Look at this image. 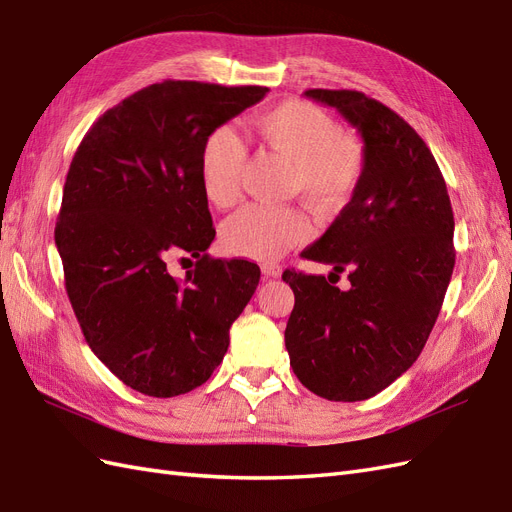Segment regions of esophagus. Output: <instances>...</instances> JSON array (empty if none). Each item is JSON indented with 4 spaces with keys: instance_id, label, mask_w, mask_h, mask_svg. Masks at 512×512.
Here are the masks:
<instances>
[{
    "instance_id": "34e87169",
    "label": "esophagus",
    "mask_w": 512,
    "mask_h": 512,
    "mask_svg": "<svg viewBox=\"0 0 512 512\" xmlns=\"http://www.w3.org/2000/svg\"><path fill=\"white\" fill-rule=\"evenodd\" d=\"M261 272H264L266 279H279V276H281V268H279V266H274V264L261 266Z\"/></svg>"
}]
</instances>
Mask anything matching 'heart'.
Wrapping results in <instances>:
<instances>
[{"label":"heart","instance_id":"obj_1","mask_svg":"<svg viewBox=\"0 0 512 512\" xmlns=\"http://www.w3.org/2000/svg\"><path fill=\"white\" fill-rule=\"evenodd\" d=\"M248 135L261 154L285 163L283 191L298 195L324 214H339L354 199L367 169V150L354 133H345L328 111L309 100L291 98L248 122ZM246 148L231 128H214L201 145L199 182L214 208L240 199ZM311 236L300 208L246 206L227 218L221 242L229 255L274 261Z\"/></svg>","mask_w":512,"mask_h":512}]
</instances>
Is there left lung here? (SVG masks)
<instances>
[{
  "instance_id": "1",
  "label": "left lung",
  "mask_w": 512,
  "mask_h": 512,
  "mask_svg": "<svg viewBox=\"0 0 512 512\" xmlns=\"http://www.w3.org/2000/svg\"><path fill=\"white\" fill-rule=\"evenodd\" d=\"M304 96L358 128L367 169L354 199L302 251L332 266L328 279L283 272L296 296L285 347L317 397L364 401L410 369L429 339L455 268V216L431 150L401 115L356 90ZM345 269L343 292L329 279Z\"/></svg>"
}]
</instances>
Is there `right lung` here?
Masks as SVG:
<instances>
[{"instance_id": "add662e5", "label": "right lung", "mask_w": 512, "mask_h": 512, "mask_svg": "<svg viewBox=\"0 0 512 512\" xmlns=\"http://www.w3.org/2000/svg\"><path fill=\"white\" fill-rule=\"evenodd\" d=\"M266 92L173 79L148 85L102 113L70 163L55 225L66 294L92 352L148 397L206 384L257 289V264L206 253L216 231L199 154L214 128ZM175 252L198 259L184 280L166 270Z\"/></svg>"}]
</instances>
